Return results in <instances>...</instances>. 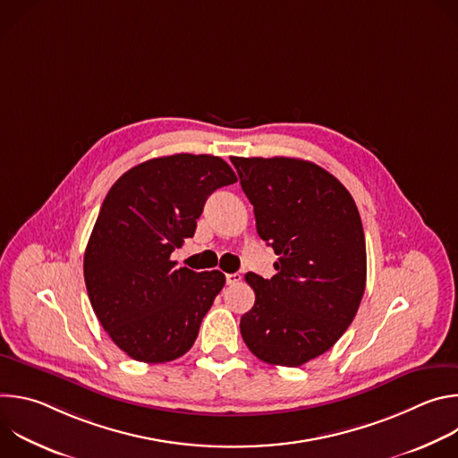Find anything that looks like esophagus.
Returning a JSON list of instances; mask_svg holds the SVG:
<instances>
[{
    "label": "esophagus",
    "instance_id": "34e87169",
    "mask_svg": "<svg viewBox=\"0 0 458 458\" xmlns=\"http://www.w3.org/2000/svg\"><path fill=\"white\" fill-rule=\"evenodd\" d=\"M242 279L241 274H226V284H237Z\"/></svg>",
    "mask_w": 458,
    "mask_h": 458
}]
</instances>
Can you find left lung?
<instances>
[{
	"mask_svg": "<svg viewBox=\"0 0 458 458\" xmlns=\"http://www.w3.org/2000/svg\"><path fill=\"white\" fill-rule=\"evenodd\" d=\"M259 237L279 255L276 276L246 274L255 304L241 317L248 350L297 368L348 330L366 288V241L344 184L293 157H232Z\"/></svg>",
	"mask_w": 458,
	"mask_h": 458,
	"instance_id": "1",
	"label": "left lung"
}]
</instances>
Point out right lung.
<instances>
[{
    "mask_svg": "<svg viewBox=\"0 0 458 458\" xmlns=\"http://www.w3.org/2000/svg\"><path fill=\"white\" fill-rule=\"evenodd\" d=\"M235 181L221 157L175 154L130 168L108 190L83 274L96 317L128 357L170 362L198 339L226 279L175 268L170 255L193 235L208 195Z\"/></svg>",
    "mask_w": 458,
    "mask_h": 458,
    "instance_id": "add662e5",
    "label": "right lung"
}]
</instances>
